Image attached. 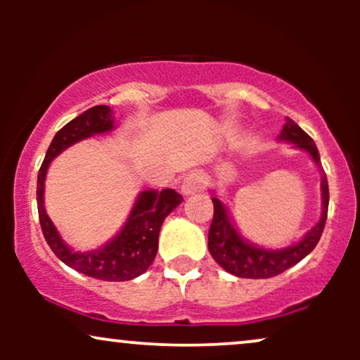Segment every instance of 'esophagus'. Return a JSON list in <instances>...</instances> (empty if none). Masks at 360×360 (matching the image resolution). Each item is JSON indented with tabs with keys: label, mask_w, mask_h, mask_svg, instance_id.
I'll return each mask as SVG.
<instances>
[{
	"label": "esophagus",
	"mask_w": 360,
	"mask_h": 360,
	"mask_svg": "<svg viewBox=\"0 0 360 360\" xmlns=\"http://www.w3.org/2000/svg\"><path fill=\"white\" fill-rule=\"evenodd\" d=\"M203 177H201L198 172H193V174H188L183 179V183H181V193L184 194V196H193V194L200 193L201 189H203Z\"/></svg>",
	"instance_id": "obj_1"
}]
</instances>
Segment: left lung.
<instances>
[{"instance_id": "8db88e82", "label": "left lung", "mask_w": 360, "mask_h": 360, "mask_svg": "<svg viewBox=\"0 0 360 360\" xmlns=\"http://www.w3.org/2000/svg\"><path fill=\"white\" fill-rule=\"evenodd\" d=\"M278 140L279 142L292 143L295 148L308 152L313 162L320 169L321 217L316 221V225L303 235L300 242L288 247H281V249H267V247L250 242L249 238H245L238 232L232 217H230L229 208L213 191L214 213L208 233V249L218 266L230 272V274L237 276V278L267 279L281 274V272H284L307 257L309 252L315 249L321 233H323L326 213H328V181H326L325 172L321 171L320 154H318L315 142L291 118H286V123H284Z\"/></svg>"}]
</instances>
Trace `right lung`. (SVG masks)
<instances>
[{
    "label": "right lung",
    "instance_id": "right-lung-1",
    "mask_svg": "<svg viewBox=\"0 0 360 360\" xmlns=\"http://www.w3.org/2000/svg\"><path fill=\"white\" fill-rule=\"evenodd\" d=\"M115 130V117L110 106L98 105L86 110L65 127H62L49 146L47 154L37 179V206L42 232L49 247L65 266L81 274L101 281H130L143 274L154 262L159 232L164 220L183 201L174 189H146L140 191L134 208L120 232L94 250H74L57 232L47 212H45V177L49 166L57 155L74 143L94 135L110 134Z\"/></svg>",
    "mask_w": 360,
    "mask_h": 360
}]
</instances>
